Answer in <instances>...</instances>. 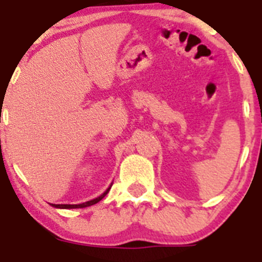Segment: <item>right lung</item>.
Here are the masks:
<instances>
[{"label": "right lung", "instance_id": "obj_1", "mask_svg": "<svg viewBox=\"0 0 262 262\" xmlns=\"http://www.w3.org/2000/svg\"><path fill=\"white\" fill-rule=\"evenodd\" d=\"M108 190H110V187H108L105 193L101 194V195L97 196V198H94V200L88 201V202H85V203H80V205H51V206H53V207H57V209H82V207H88V206H92V205H96V203H98L99 201L102 200L103 196L108 193Z\"/></svg>", "mask_w": 262, "mask_h": 262}]
</instances>
